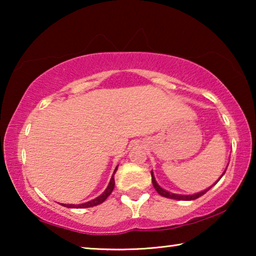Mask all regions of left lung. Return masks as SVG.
<instances>
[{
  "label": "left lung",
  "mask_w": 256,
  "mask_h": 256,
  "mask_svg": "<svg viewBox=\"0 0 256 256\" xmlns=\"http://www.w3.org/2000/svg\"><path fill=\"white\" fill-rule=\"evenodd\" d=\"M227 167H228V164H227ZM227 167H226V170H227ZM226 170H224V172H222V176L219 177V180H216L214 185H216V183H218V182L220 180V178H222V177L224 175V172H226ZM151 180H152V185H154V188H156V190H157V192L160 194V196H164V198H172V200H178V201H192V200H196V198L202 196L203 194H206V193L208 192V190H209L212 188V186H214V185H211L210 188H206L204 190H201V192L196 193V194H190V196H184V194H175V193L168 192V190H164L162 188H160L159 184L157 183V182H156L154 175V172H151Z\"/></svg>",
  "instance_id": "obj_1"
}]
</instances>
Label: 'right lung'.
<instances>
[{
	"instance_id": "add662e5",
	"label": "right lung",
	"mask_w": 256,
	"mask_h": 256,
	"mask_svg": "<svg viewBox=\"0 0 256 256\" xmlns=\"http://www.w3.org/2000/svg\"><path fill=\"white\" fill-rule=\"evenodd\" d=\"M118 167L116 166L114 172H112V176L110 180V184H108L107 188L104 190V192L100 194V196H97L96 198H94V200L89 201V202H86V203H81V204H64V203H60V206H66V208H78V209H84V208H92V206H96L98 204H100L104 201L106 200V198L110 196V193L112 192V190H114V186H115V180H114V175L116 170H118Z\"/></svg>"
}]
</instances>
